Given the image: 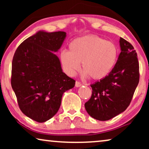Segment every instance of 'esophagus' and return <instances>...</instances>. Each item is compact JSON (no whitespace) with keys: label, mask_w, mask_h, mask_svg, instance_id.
Segmentation results:
<instances>
[{"label":"esophagus","mask_w":149,"mask_h":149,"mask_svg":"<svg viewBox=\"0 0 149 149\" xmlns=\"http://www.w3.org/2000/svg\"><path fill=\"white\" fill-rule=\"evenodd\" d=\"M81 86H82V84L80 82H79V81H76V83H75V87H79Z\"/></svg>","instance_id":"1"}]
</instances>
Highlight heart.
Returning <instances> with one entry per match:
<instances>
[{
    "label": "heart",
    "mask_w": 149,
    "mask_h": 149,
    "mask_svg": "<svg viewBox=\"0 0 149 149\" xmlns=\"http://www.w3.org/2000/svg\"><path fill=\"white\" fill-rule=\"evenodd\" d=\"M118 49L113 42L100 36L87 35L75 38L69 45V51L62 50L60 60L65 72L74 76L81 68L85 77L101 79L115 66Z\"/></svg>",
    "instance_id": "obj_1"
}]
</instances>
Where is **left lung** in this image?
I'll return each mask as SVG.
<instances>
[{"label": "left lung", "mask_w": 149, "mask_h": 149, "mask_svg": "<svg viewBox=\"0 0 149 149\" xmlns=\"http://www.w3.org/2000/svg\"><path fill=\"white\" fill-rule=\"evenodd\" d=\"M117 62L107 76L91 85L92 94L85 104L93 119L107 121L123 113L130 105L139 83V64L134 47L120 38Z\"/></svg>", "instance_id": "left-lung-1"}]
</instances>
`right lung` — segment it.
<instances>
[{"label":"right lung","mask_w":149,"mask_h":149,"mask_svg":"<svg viewBox=\"0 0 149 149\" xmlns=\"http://www.w3.org/2000/svg\"><path fill=\"white\" fill-rule=\"evenodd\" d=\"M66 37L63 31L40 30L24 40L13 56L12 89L22 113L38 123L54 117L63 93L74 87L75 81L63 72L54 54Z\"/></svg>","instance_id":"1"}]
</instances>
